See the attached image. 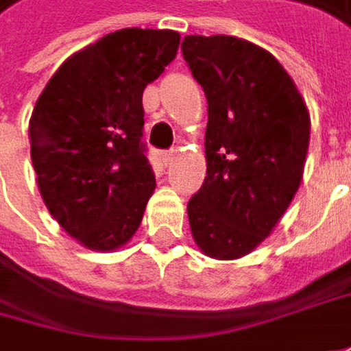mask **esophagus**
Masks as SVG:
<instances>
[{"instance_id":"1","label":"esophagus","mask_w":351,"mask_h":351,"mask_svg":"<svg viewBox=\"0 0 351 351\" xmlns=\"http://www.w3.org/2000/svg\"><path fill=\"white\" fill-rule=\"evenodd\" d=\"M173 156H176L173 152H164V154H162V162H164V166H167V164H171V162H173Z\"/></svg>"}]
</instances>
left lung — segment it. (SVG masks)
Masks as SVG:
<instances>
[{"label":"left lung","instance_id":"8db88e82","mask_svg":"<svg viewBox=\"0 0 351 351\" xmlns=\"http://www.w3.org/2000/svg\"><path fill=\"white\" fill-rule=\"evenodd\" d=\"M184 59L207 97L202 189L187 203L199 251L235 261L271 235L306 162L310 114L271 53L229 35H187Z\"/></svg>","mask_w":351,"mask_h":351}]
</instances>
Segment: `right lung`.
<instances>
[{
    "instance_id": "add662e5",
    "label": "right lung",
    "mask_w": 351,
    "mask_h": 351,
    "mask_svg": "<svg viewBox=\"0 0 351 351\" xmlns=\"http://www.w3.org/2000/svg\"><path fill=\"white\" fill-rule=\"evenodd\" d=\"M180 33L128 27L57 69L29 120L31 162L53 219L90 251L124 247L156 178L144 154L142 95L176 59Z\"/></svg>"
}]
</instances>
